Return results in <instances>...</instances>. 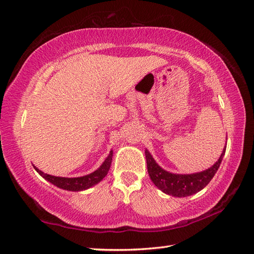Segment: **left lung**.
I'll list each match as a JSON object with an SVG mask.
<instances>
[{"instance_id":"1","label":"left lung","mask_w":254,"mask_h":254,"mask_svg":"<svg viewBox=\"0 0 254 254\" xmlns=\"http://www.w3.org/2000/svg\"><path fill=\"white\" fill-rule=\"evenodd\" d=\"M225 151H226V146L224 148L218 161L212 167L207 168L206 171L183 175L173 174L163 170L161 166L156 164L150 152L145 150L146 167H148V173L151 180L157 188L166 194L183 198V196H188L199 192L211 182L214 175L217 172L219 165H221Z\"/></svg>"}]
</instances>
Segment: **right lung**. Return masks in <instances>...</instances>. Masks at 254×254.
<instances>
[{
  "label": "right lung",
  "instance_id": "1",
  "mask_svg": "<svg viewBox=\"0 0 254 254\" xmlns=\"http://www.w3.org/2000/svg\"><path fill=\"white\" fill-rule=\"evenodd\" d=\"M112 157H113V151L111 150L109 156L106 157L105 161L103 162V164L101 165L97 171H94L93 173L89 175H86V176L76 177V178L52 176V175L44 174L43 172L39 171L36 166L33 167H35V170L40 174L44 179H47L48 182L53 184L54 186H56V187L62 188L64 190H69V191H81V190H86L90 187H92L94 185H97L106 176V175H108V172L112 164Z\"/></svg>",
  "mask_w": 254,
  "mask_h": 254
}]
</instances>
